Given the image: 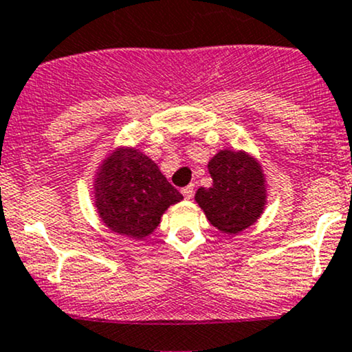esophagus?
<instances>
[{
    "label": "esophagus",
    "mask_w": 352,
    "mask_h": 352,
    "mask_svg": "<svg viewBox=\"0 0 352 352\" xmlns=\"http://www.w3.org/2000/svg\"><path fill=\"white\" fill-rule=\"evenodd\" d=\"M182 193H184V197L187 200H190L193 197V185H188V187L182 188Z\"/></svg>",
    "instance_id": "34e87169"
}]
</instances>
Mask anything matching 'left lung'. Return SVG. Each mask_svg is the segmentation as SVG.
Listing matches in <instances>:
<instances>
[{"instance_id":"1","label":"left lung","mask_w":352,"mask_h":352,"mask_svg":"<svg viewBox=\"0 0 352 352\" xmlns=\"http://www.w3.org/2000/svg\"><path fill=\"white\" fill-rule=\"evenodd\" d=\"M212 187H200L195 201L221 233L236 235L263 215L268 199L263 165L245 151L221 148L208 160Z\"/></svg>"}]
</instances>
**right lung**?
<instances>
[{
    "mask_svg": "<svg viewBox=\"0 0 352 352\" xmlns=\"http://www.w3.org/2000/svg\"><path fill=\"white\" fill-rule=\"evenodd\" d=\"M94 205L111 232L144 240L184 195L168 184L151 157L119 145L100 160L94 175Z\"/></svg>",
    "mask_w": 352,
    "mask_h": 352,
    "instance_id": "1",
    "label": "right lung"
}]
</instances>
